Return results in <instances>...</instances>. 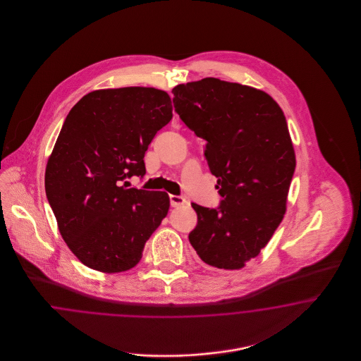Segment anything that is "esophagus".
<instances>
[{
  "mask_svg": "<svg viewBox=\"0 0 361 361\" xmlns=\"http://www.w3.org/2000/svg\"><path fill=\"white\" fill-rule=\"evenodd\" d=\"M169 199H171V206L172 207H180L187 203V202H185V199H184L183 196H176V195H171V196H169Z\"/></svg>",
  "mask_w": 361,
  "mask_h": 361,
  "instance_id": "obj_1",
  "label": "esophagus"
}]
</instances>
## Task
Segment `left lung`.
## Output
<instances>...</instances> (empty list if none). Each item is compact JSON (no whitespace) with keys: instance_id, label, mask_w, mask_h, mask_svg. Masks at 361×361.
Listing matches in <instances>:
<instances>
[{"instance_id":"8db88e82","label":"left lung","mask_w":361,"mask_h":361,"mask_svg":"<svg viewBox=\"0 0 361 361\" xmlns=\"http://www.w3.org/2000/svg\"><path fill=\"white\" fill-rule=\"evenodd\" d=\"M180 119L207 140L221 206L192 203L197 224L189 242L206 264L240 269L257 257L284 218L295 172L286 116L265 92L219 78L173 87Z\"/></svg>"}]
</instances>
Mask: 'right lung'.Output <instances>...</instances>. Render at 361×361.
Wrapping results in <instances>:
<instances>
[{"mask_svg":"<svg viewBox=\"0 0 361 361\" xmlns=\"http://www.w3.org/2000/svg\"><path fill=\"white\" fill-rule=\"evenodd\" d=\"M172 109L166 92L142 86L93 90L70 109L44 187L62 238L86 267L131 269L168 215L166 192L127 189L123 181L145 176V153Z\"/></svg>","mask_w":361,"mask_h":361,"instance_id":"1","label":"right lung"}]
</instances>
